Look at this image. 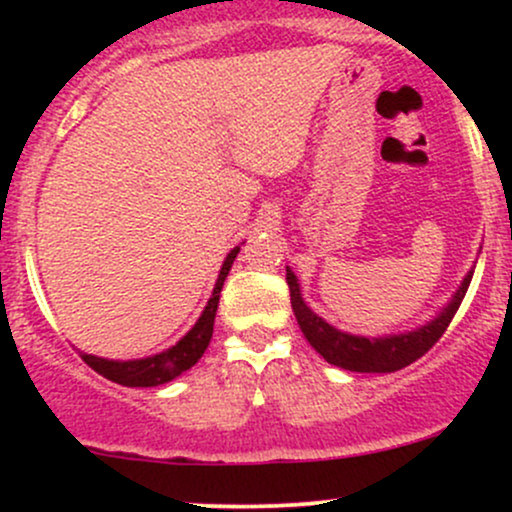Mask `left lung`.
I'll list each match as a JSON object with an SVG mask.
<instances>
[{"mask_svg":"<svg viewBox=\"0 0 512 512\" xmlns=\"http://www.w3.org/2000/svg\"><path fill=\"white\" fill-rule=\"evenodd\" d=\"M472 274L474 269L464 276L462 286L455 291L452 301L431 322L421 325L419 330L390 334V337H356V334L337 330L305 305L301 284L289 267H286V284H289L291 308L298 325H301V332L327 363L344 370H354V373H395V370L424 356L443 337L469 289Z\"/></svg>","mask_w":512,"mask_h":512,"instance_id":"obj_1","label":"left lung"}]
</instances>
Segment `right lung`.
<instances>
[{"mask_svg":"<svg viewBox=\"0 0 512 512\" xmlns=\"http://www.w3.org/2000/svg\"><path fill=\"white\" fill-rule=\"evenodd\" d=\"M240 248H233L226 255V260L221 264L219 279H216L214 291L207 301V308L202 310L199 320L195 322L190 332L180 339L178 344L170 346V349L161 351L156 356L137 358V361H108V358H98L91 354H81V358L91 366L96 373H101L103 378L113 380L117 385L125 387H156L163 383H170L173 378L190 370L195 363L202 358L204 351L211 342V334H214V317L216 308H219V296L223 289V281H226L228 272H231V264L238 257Z\"/></svg>","mask_w":512,"mask_h":512,"instance_id":"right-lung-1","label":"right lung"}]
</instances>
